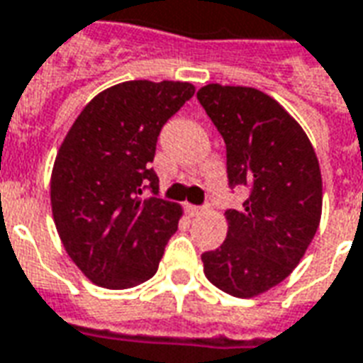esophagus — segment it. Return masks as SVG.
<instances>
[{
  "mask_svg": "<svg viewBox=\"0 0 363 363\" xmlns=\"http://www.w3.org/2000/svg\"><path fill=\"white\" fill-rule=\"evenodd\" d=\"M208 210V206H189V212L192 216H200V213H204Z\"/></svg>",
  "mask_w": 363,
  "mask_h": 363,
  "instance_id": "obj_1",
  "label": "esophagus"
}]
</instances>
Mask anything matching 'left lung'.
I'll use <instances>...</instances> for the list:
<instances>
[{
    "instance_id": "8db88e82",
    "label": "left lung",
    "mask_w": 363,
    "mask_h": 363,
    "mask_svg": "<svg viewBox=\"0 0 363 363\" xmlns=\"http://www.w3.org/2000/svg\"><path fill=\"white\" fill-rule=\"evenodd\" d=\"M196 96L225 142L229 189L249 190L225 212V241L202 255L206 278L229 296H259L288 278L317 233L319 161L301 126L262 91L210 83Z\"/></svg>"
}]
</instances>
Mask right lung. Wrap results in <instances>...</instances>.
Here are the masks:
<instances>
[{
	"mask_svg": "<svg viewBox=\"0 0 363 363\" xmlns=\"http://www.w3.org/2000/svg\"><path fill=\"white\" fill-rule=\"evenodd\" d=\"M192 95L190 83L124 82L69 128L52 171V213L67 255L96 286L134 288L157 272L181 206L159 198L151 163L161 128Z\"/></svg>",
	"mask_w": 363,
	"mask_h": 363,
	"instance_id": "add662e5",
	"label": "right lung"
}]
</instances>
